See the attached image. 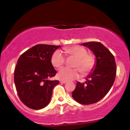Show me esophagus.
Returning a JSON list of instances; mask_svg holds the SVG:
<instances>
[{
	"mask_svg": "<svg viewBox=\"0 0 130 130\" xmlns=\"http://www.w3.org/2000/svg\"><path fill=\"white\" fill-rule=\"evenodd\" d=\"M60 83H62V84H65V83H67V80H60Z\"/></svg>",
	"mask_w": 130,
	"mask_h": 130,
	"instance_id": "esophagus-1",
	"label": "esophagus"
}]
</instances>
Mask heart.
I'll list each match as a JSON object with an SVG mask.
<instances>
[{
	"label": "heart",
	"instance_id": "heart-1",
	"mask_svg": "<svg viewBox=\"0 0 130 130\" xmlns=\"http://www.w3.org/2000/svg\"><path fill=\"white\" fill-rule=\"evenodd\" d=\"M64 52L68 56L76 58L77 60L74 66L79 68H62L57 73V76L60 79L73 80L79 77L80 70L84 74H87L90 72L95 66V59L94 56L90 54H87L86 49L83 46H74L65 47L64 48ZM65 56L60 50L56 51L52 55L51 63L55 68H60L65 63Z\"/></svg>",
	"mask_w": 130,
	"mask_h": 130
}]
</instances>
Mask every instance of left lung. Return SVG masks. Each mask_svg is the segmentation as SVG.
Masks as SVG:
<instances>
[{"instance_id": "1", "label": "left lung", "mask_w": 130, "mask_h": 130, "mask_svg": "<svg viewBox=\"0 0 130 130\" xmlns=\"http://www.w3.org/2000/svg\"><path fill=\"white\" fill-rule=\"evenodd\" d=\"M95 55V64L84 83H77L72 97L82 104L95 103L108 93L114 83L116 64L114 57L108 49L100 42L82 43Z\"/></svg>"}]
</instances>
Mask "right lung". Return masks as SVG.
Instances as JSON below:
<instances>
[{
	"instance_id": "obj_1",
	"label": "right lung",
	"mask_w": 130,
	"mask_h": 130,
	"mask_svg": "<svg viewBox=\"0 0 130 130\" xmlns=\"http://www.w3.org/2000/svg\"><path fill=\"white\" fill-rule=\"evenodd\" d=\"M61 46L37 44L19 57L14 71V80L18 96L28 108L40 109L51 99L54 87L59 80H50L57 73L51 57Z\"/></svg>"
}]
</instances>
